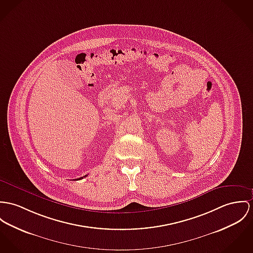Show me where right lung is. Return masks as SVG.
<instances>
[{
	"label": "right lung",
	"instance_id": "obj_1",
	"mask_svg": "<svg viewBox=\"0 0 253 253\" xmlns=\"http://www.w3.org/2000/svg\"><path fill=\"white\" fill-rule=\"evenodd\" d=\"M85 176H86V175H85ZM85 176H84V177H85ZM83 178H84V177H81V178H79L77 180H81V179H83Z\"/></svg>",
	"mask_w": 253,
	"mask_h": 253
}]
</instances>
